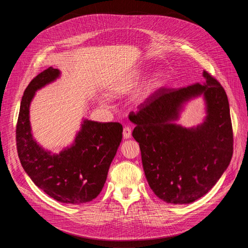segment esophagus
I'll use <instances>...</instances> for the list:
<instances>
[{"label": "esophagus", "mask_w": 248, "mask_h": 248, "mask_svg": "<svg viewBox=\"0 0 248 248\" xmlns=\"http://www.w3.org/2000/svg\"><path fill=\"white\" fill-rule=\"evenodd\" d=\"M123 136H124V139H131L132 138V128H131V126L124 127Z\"/></svg>", "instance_id": "1"}]
</instances>
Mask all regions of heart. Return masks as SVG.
Segmentation results:
<instances>
[{
	"mask_svg": "<svg viewBox=\"0 0 248 248\" xmlns=\"http://www.w3.org/2000/svg\"><path fill=\"white\" fill-rule=\"evenodd\" d=\"M139 78H140V73H138L136 74L134 77L129 78V79H127L126 81L121 83L119 86L115 87L114 90H113V93H123L124 90L127 89L131 87L134 83H136ZM162 74L161 73H155L153 75V77L150 79L148 85H147V93H152V91H154L155 89H157L158 87H160L161 83H162Z\"/></svg>",
	"mask_w": 248,
	"mask_h": 248,
	"instance_id": "obj_1",
	"label": "heart"
}]
</instances>
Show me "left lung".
<instances>
[{"label": "left lung", "mask_w": 248, "mask_h": 248, "mask_svg": "<svg viewBox=\"0 0 248 248\" xmlns=\"http://www.w3.org/2000/svg\"><path fill=\"white\" fill-rule=\"evenodd\" d=\"M204 83L160 88L129 113L136 124L148 183L157 196L172 204H189L209 192L227 169L233 154V133L224 88L207 71ZM202 96L204 122L197 127L177 125L191 99Z\"/></svg>", "instance_id": "left-lung-1"}]
</instances>
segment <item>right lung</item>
Returning <instances> with one entry per match:
<instances>
[{"mask_svg": "<svg viewBox=\"0 0 248 248\" xmlns=\"http://www.w3.org/2000/svg\"><path fill=\"white\" fill-rule=\"evenodd\" d=\"M59 77L60 70L49 67L25 89L16 128L18 155L34 184L50 197L65 204H82L101 192L123 139V125L83 120L71 146L59 154L43 149L32 135L30 104L37 90Z\"/></svg>", "mask_w": 248, "mask_h": 248, "instance_id": "obj_1", "label": "right lung"}]
</instances>
